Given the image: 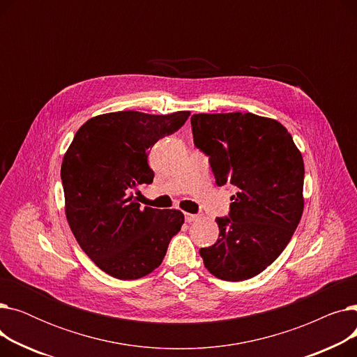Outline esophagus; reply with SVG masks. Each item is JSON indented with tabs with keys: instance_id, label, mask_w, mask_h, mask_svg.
<instances>
[{
	"instance_id": "1",
	"label": "esophagus",
	"mask_w": 357,
	"mask_h": 357,
	"mask_svg": "<svg viewBox=\"0 0 357 357\" xmlns=\"http://www.w3.org/2000/svg\"><path fill=\"white\" fill-rule=\"evenodd\" d=\"M201 215L199 214H190V213H185V221L186 222H192V221H197L199 220Z\"/></svg>"
}]
</instances>
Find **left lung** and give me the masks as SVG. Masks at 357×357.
Segmentation results:
<instances>
[{"instance_id":"8db88e82","label":"left lung","mask_w":357,"mask_h":357,"mask_svg":"<svg viewBox=\"0 0 357 357\" xmlns=\"http://www.w3.org/2000/svg\"><path fill=\"white\" fill-rule=\"evenodd\" d=\"M194 144L210 159L218 186H236L220 236L199 249L222 280H246L284 252L304 210V160L288 130L252 112L194 114Z\"/></svg>"}]
</instances>
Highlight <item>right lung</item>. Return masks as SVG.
<instances>
[{
	"mask_svg": "<svg viewBox=\"0 0 357 357\" xmlns=\"http://www.w3.org/2000/svg\"><path fill=\"white\" fill-rule=\"evenodd\" d=\"M188 117L117 111L89 119L75 135L61 167L65 213L81 249L105 273L127 280L153 272L181 230L179 210L140 208L131 191L153 182L149 149Z\"/></svg>",
	"mask_w": 357,
	"mask_h": 357,
	"instance_id": "1",
	"label": "right lung"
}]
</instances>
